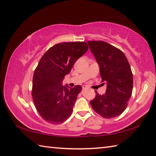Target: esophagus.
<instances>
[{"label":"esophagus","instance_id":"esophagus-1","mask_svg":"<svg viewBox=\"0 0 156 156\" xmlns=\"http://www.w3.org/2000/svg\"><path fill=\"white\" fill-rule=\"evenodd\" d=\"M82 89H83V90H87V89H88V87H86V86H83V87H82Z\"/></svg>","mask_w":156,"mask_h":156}]
</instances>
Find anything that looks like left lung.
<instances>
[{"label":"left lung","mask_w":156,"mask_h":156,"mask_svg":"<svg viewBox=\"0 0 156 156\" xmlns=\"http://www.w3.org/2000/svg\"><path fill=\"white\" fill-rule=\"evenodd\" d=\"M87 42L99 66L102 82L107 83L105 94L96 92L90 105L102 117H118L127 108L132 94L133 79L131 66L124 53L113 45L102 41Z\"/></svg>","instance_id":"obj_1"}]
</instances>
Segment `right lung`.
Listing matches in <instances>:
<instances>
[{"label": "right lung", "instance_id": "obj_1", "mask_svg": "<svg viewBox=\"0 0 156 156\" xmlns=\"http://www.w3.org/2000/svg\"><path fill=\"white\" fill-rule=\"evenodd\" d=\"M84 41L55 44L42 56L33 77L34 103L41 117L51 124L62 123L70 117L82 87L62 86L65 76L88 50Z\"/></svg>", "mask_w": 156, "mask_h": 156}]
</instances>
